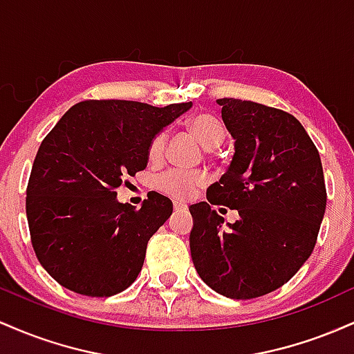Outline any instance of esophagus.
I'll use <instances>...</instances> for the list:
<instances>
[{
  "mask_svg": "<svg viewBox=\"0 0 354 354\" xmlns=\"http://www.w3.org/2000/svg\"><path fill=\"white\" fill-rule=\"evenodd\" d=\"M173 208H174V211H185V209H186V205H183V203H178V201H174Z\"/></svg>",
  "mask_w": 354,
  "mask_h": 354,
  "instance_id": "obj_1",
  "label": "esophagus"
}]
</instances>
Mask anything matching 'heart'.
Wrapping results in <instances>:
<instances>
[{
    "mask_svg": "<svg viewBox=\"0 0 354 354\" xmlns=\"http://www.w3.org/2000/svg\"><path fill=\"white\" fill-rule=\"evenodd\" d=\"M188 129L193 133L194 138L200 141L205 149H214L225 141L226 129L216 116L209 113H200V115L191 116L188 120ZM166 143H168V135L160 133L153 138L149 145V158L158 161L163 158ZM208 183V174L203 171H185V169H169L156 178V188L161 193L168 194L174 200H189L194 196L198 188Z\"/></svg>",
    "mask_w": 354,
    "mask_h": 354,
    "instance_id": "1",
    "label": "heart"
}]
</instances>
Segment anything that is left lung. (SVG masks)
<instances>
[{
    "label": "left lung",
    "mask_w": 354,
    "mask_h": 354,
    "mask_svg": "<svg viewBox=\"0 0 354 354\" xmlns=\"http://www.w3.org/2000/svg\"><path fill=\"white\" fill-rule=\"evenodd\" d=\"M234 140L233 160L189 206V250L200 278L233 299L268 295L290 281L316 245L326 209L319 153L290 113L254 101L216 100ZM211 204L238 209L227 223Z\"/></svg>",
    "instance_id": "8db88e82"
}]
</instances>
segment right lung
<instances>
[{
    "label": "right lung",
    "instance_id": "add662e5",
    "mask_svg": "<svg viewBox=\"0 0 354 354\" xmlns=\"http://www.w3.org/2000/svg\"><path fill=\"white\" fill-rule=\"evenodd\" d=\"M191 104L81 101L44 138L26 216L35 253L61 286L103 298L138 278L149 238L171 216L173 203L153 191L135 209L118 201L116 188L146 168L153 138Z\"/></svg>",
    "mask_w": 354,
    "mask_h": 354
}]
</instances>
